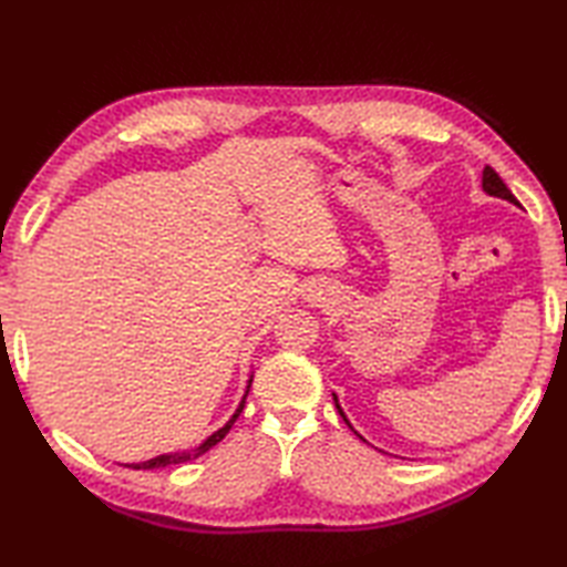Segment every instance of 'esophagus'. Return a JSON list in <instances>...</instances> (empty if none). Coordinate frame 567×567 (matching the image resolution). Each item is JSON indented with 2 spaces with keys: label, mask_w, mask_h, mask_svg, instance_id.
I'll list each match as a JSON object with an SVG mask.
<instances>
[{
  "label": "esophagus",
  "mask_w": 567,
  "mask_h": 567,
  "mask_svg": "<svg viewBox=\"0 0 567 567\" xmlns=\"http://www.w3.org/2000/svg\"><path fill=\"white\" fill-rule=\"evenodd\" d=\"M311 297H317V295H311ZM319 297H321V292H319Z\"/></svg>",
  "instance_id": "obj_1"
}]
</instances>
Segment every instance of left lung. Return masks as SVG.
Masks as SVG:
<instances>
[{
    "label": "left lung",
    "mask_w": 567,
    "mask_h": 567,
    "mask_svg": "<svg viewBox=\"0 0 567 567\" xmlns=\"http://www.w3.org/2000/svg\"><path fill=\"white\" fill-rule=\"evenodd\" d=\"M483 189L487 192V195L489 197H499V199H507V202H512V204H516V207H519V199H516L514 195H512V189L507 187V185H504V179L495 173V171H492V167L489 165H485V171H483ZM333 402H336V409H339V414L343 416V421H346V424L348 426H351V421H348L346 419V414H343V409H341V404H339V396H336L333 394ZM353 429V426H351ZM358 433V431H355ZM358 436H360V433H358ZM360 439H363V436H360ZM365 441V439H363Z\"/></svg>",
    "instance_id": "1"
}]
</instances>
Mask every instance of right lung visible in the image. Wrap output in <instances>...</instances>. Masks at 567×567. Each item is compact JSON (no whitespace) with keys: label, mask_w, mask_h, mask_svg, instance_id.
Returning <instances> with one entry per match:
<instances>
[{"label":"right lung","mask_w":567,"mask_h":567,"mask_svg":"<svg viewBox=\"0 0 567 567\" xmlns=\"http://www.w3.org/2000/svg\"><path fill=\"white\" fill-rule=\"evenodd\" d=\"M250 382H252V375H250V380H248V388H246V394H244V400H240V404H238V409H236V414L226 421V424L219 429V431H214L212 436L204 441V443H199L197 449H192V451H183V453H163V455H155V457H151V461H146V463H131V465H126V467H134V470H153V467H167V465H177V463H187V461H195V457H199L202 453H207L209 449H214L216 443H219L228 431H231V426H234V421L238 419V414L244 412V404H246V396H248V390H250Z\"/></svg>","instance_id":"right-lung-1"}]
</instances>
